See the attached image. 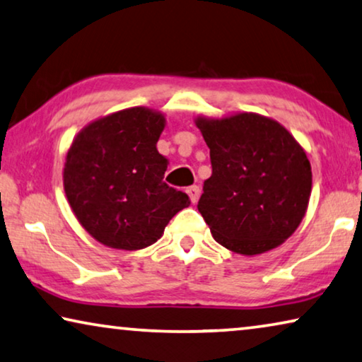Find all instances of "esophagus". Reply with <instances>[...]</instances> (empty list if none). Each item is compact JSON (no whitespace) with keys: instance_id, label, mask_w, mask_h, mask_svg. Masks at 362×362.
I'll return each instance as SVG.
<instances>
[{"instance_id":"34e87169","label":"esophagus","mask_w":362,"mask_h":362,"mask_svg":"<svg viewBox=\"0 0 362 362\" xmlns=\"http://www.w3.org/2000/svg\"><path fill=\"white\" fill-rule=\"evenodd\" d=\"M187 193H188V197H190V202L195 204L198 202V198H199V187H197V185L188 187Z\"/></svg>"}]
</instances>
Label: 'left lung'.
<instances>
[{
	"label": "left lung",
	"instance_id": "8db88e82",
	"mask_svg": "<svg viewBox=\"0 0 362 362\" xmlns=\"http://www.w3.org/2000/svg\"><path fill=\"white\" fill-rule=\"evenodd\" d=\"M213 174L198 211L214 240L240 255L276 249L305 216L312 170L305 151L273 118L240 112L198 117Z\"/></svg>",
	"mask_w": 362,
	"mask_h": 362
}]
</instances>
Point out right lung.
I'll return each mask as SVG.
<instances>
[{
  "label": "right lung",
  "instance_id": "right-lung-1",
  "mask_svg": "<svg viewBox=\"0 0 362 362\" xmlns=\"http://www.w3.org/2000/svg\"><path fill=\"white\" fill-rule=\"evenodd\" d=\"M163 113L132 107L84 127L68 149L63 187L79 224L97 242L117 250H139L164 234L190 204L187 193L163 180L167 160L156 144Z\"/></svg>",
  "mask_w": 362,
  "mask_h": 362
}]
</instances>
